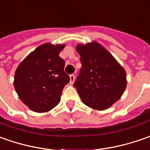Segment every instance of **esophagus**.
<instances>
[{
  "instance_id": "esophagus-1",
  "label": "esophagus",
  "mask_w": 150,
  "mask_h": 150,
  "mask_svg": "<svg viewBox=\"0 0 150 150\" xmlns=\"http://www.w3.org/2000/svg\"><path fill=\"white\" fill-rule=\"evenodd\" d=\"M69 78H70V84H73L74 81H75V76L73 74H71L69 76Z\"/></svg>"
}]
</instances>
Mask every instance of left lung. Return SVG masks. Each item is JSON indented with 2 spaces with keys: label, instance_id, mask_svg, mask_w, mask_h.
<instances>
[{
  "label": "left lung",
  "instance_id": "obj_1",
  "mask_svg": "<svg viewBox=\"0 0 150 150\" xmlns=\"http://www.w3.org/2000/svg\"><path fill=\"white\" fill-rule=\"evenodd\" d=\"M82 67L74 87L85 105L105 110L121 98L127 86L126 72L108 50L95 41L76 47Z\"/></svg>",
  "mask_w": 150,
  "mask_h": 150
}]
</instances>
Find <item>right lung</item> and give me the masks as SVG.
Listing matches in <instances>:
<instances>
[{
  "label": "right lung",
  "instance_id": "right-lung-1",
  "mask_svg": "<svg viewBox=\"0 0 150 150\" xmlns=\"http://www.w3.org/2000/svg\"><path fill=\"white\" fill-rule=\"evenodd\" d=\"M65 44L44 43L17 67L14 88L21 101L37 112H48L57 106L62 89L69 83L65 62L59 57Z\"/></svg>",
  "mask_w": 150,
  "mask_h": 150
}]
</instances>
